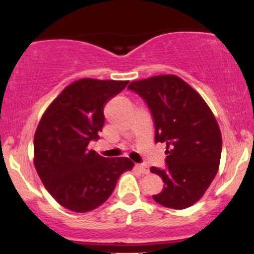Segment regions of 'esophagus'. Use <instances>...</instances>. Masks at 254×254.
<instances>
[{"instance_id":"esophagus-1","label":"esophagus","mask_w":254,"mask_h":254,"mask_svg":"<svg viewBox=\"0 0 254 254\" xmlns=\"http://www.w3.org/2000/svg\"><path fill=\"white\" fill-rule=\"evenodd\" d=\"M136 168L139 171V173H142V174L149 173V168H148L145 165H136Z\"/></svg>"}]
</instances>
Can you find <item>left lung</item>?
I'll return each mask as SVG.
<instances>
[{
	"mask_svg": "<svg viewBox=\"0 0 254 254\" xmlns=\"http://www.w3.org/2000/svg\"><path fill=\"white\" fill-rule=\"evenodd\" d=\"M149 109L155 143H166V167H151L164 189L153 199L166 208L185 209L208 190L220 165L222 137L211 110L199 94L174 75L130 83Z\"/></svg>",
	"mask_w": 254,
	"mask_h": 254,
	"instance_id": "left-lung-1",
	"label": "left lung"
}]
</instances>
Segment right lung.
<instances>
[{
    "label": "right lung",
    "instance_id": "right-lung-1",
    "mask_svg": "<svg viewBox=\"0 0 254 254\" xmlns=\"http://www.w3.org/2000/svg\"><path fill=\"white\" fill-rule=\"evenodd\" d=\"M129 81L82 78L65 87L45 111L34 135V166L57 203L75 212L109 199L119 177L132 168L127 157L107 159L88 150L105 123L106 104Z\"/></svg>",
    "mask_w": 254,
    "mask_h": 254
}]
</instances>
